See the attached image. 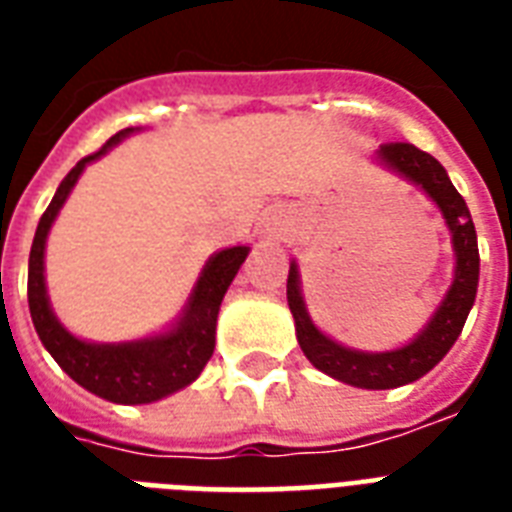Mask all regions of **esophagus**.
Listing matches in <instances>:
<instances>
[{
  "label": "esophagus",
  "mask_w": 512,
  "mask_h": 512,
  "mask_svg": "<svg viewBox=\"0 0 512 512\" xmlns=\"http://www.w3.org/2000/svg\"><path fill=\"white\" fill-rule=\"evenodd\" d=\"M271 233H273V231H271Z\"/></svg>",
  "instance_id": "obj_1"
}]
</instances>
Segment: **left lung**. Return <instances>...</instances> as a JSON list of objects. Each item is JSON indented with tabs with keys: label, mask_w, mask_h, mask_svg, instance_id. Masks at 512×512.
Masks as SVG:
<instances>
[{
	"label": "left lung",
	"mask_w": 512,
	"mask_h": 512,
	"mask_svg": "<svg viewBox=\"0 0 512 512\" xmlns=\"http://www.w3.org/2000/svg\"><path fill=\"white\" fill-rule=\"evenodd\" d=\"M374 162L417 185L444 217L446 228L452 233L454 249V276L444 300L438 303L428 324L412 340L393 350H356L324 335L313 324L311 313L305 308L297 260L289 263L287 303L295 316L297 342H300L305 358L319 372L329 374L332 380H340L345 385H353V388L390 390L420 380L422 374H428L452 350L465 327L470 308L476 303L481 260H478L476 225H473L468 204L433 156L412 143H388L374 154Z\"/></svg>",
	"instance_id": "left-lung-1"
}]
</instances>
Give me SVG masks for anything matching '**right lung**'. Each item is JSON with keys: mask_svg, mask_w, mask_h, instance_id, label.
Segmentation results:
<instances>
[{"mask_svg": "<svg viewBox=\"0 0 512 512\" xmlns=\"http://www.w3.org/2000/svg\"><path fill=\"white\" fill-rule=\"evenodd\" d=\"M132 132H138V127L116 132L98 154L84 156L82 162L63 177L50 207L44 209L42 220L36 225L34 244H31V255H28V311H31L36 335L47 353L84 390H90L98 398H106L111 404L124 406L154 404L159 398L188 388L199 377L215 350L220 303H223L231 281L236 279L241 263L249 255V247L239 244V247L220 249L209 257L193 284L191 295L185 300L183 311L177 313V319L170 327L156 335L127 342H92L71 335L60 324L52 311L47 281H44L47 236H50L52 223L66 204L68 193L74 191L84 167L98 162L100 156L119 146L124 138H130Z\"/></svg>", "mask_w": 512, "mask_h": 512, "instance_id": "right-lung-1", "label": "right lung"}]
</instances>
